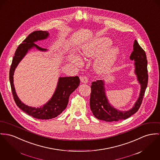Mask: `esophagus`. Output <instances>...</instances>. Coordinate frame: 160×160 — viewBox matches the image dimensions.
<instances>
[{
	"label": "esophagus",
	"instance_id": "34e87169",
	"mask_svg": "<svg viewBox=\"0 0 160 160\" xmlns=\"http://www.w3.org/2000/svg\"><path fill=\"white\" fill-rule=\"evenodd\" d=\"M80 81L83 83H87L88 82V78L86 76H82L80 77Z\"/></svg>",
	"mask_w": 160,
	"mask_h": 160
}]
</instances>
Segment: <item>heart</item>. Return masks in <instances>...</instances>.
Instances as JSON below:
<instances>
[{"mask_svg":"<svg viewBox=\"0 0 160 160\" xmlns=\"http://www.w3.org/2000/svg\"><path fill=\"white\" fill-rule=\"evenodd\" d=\"M112 44V41L108 37L94 38L82 46L81 54L85 57H93L104 51L96 60L94 68L98 73L105 74L114 65L121 53V49L118 46L110 48ZM69 60L75 66H79L82 64L80 59L77 55H71Z\"/></svg>","mask_w":160,"mask_h":160,"instance_id":"b5f03b06","label":"heart"}]
</instances>
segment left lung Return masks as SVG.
I'll list each match as a JSON object with an SVG mask.
<instances>
[{
    "instance_id": "obj_1",
    "label": "left lung",
    "mask_w": 160,
    "mask_h": 160,
    "mask_svg": "<svg viewBox=\"0 0 160 160\" xmlns=\"http://www.w3.org/2000/svg\"><path fill=\"white\" fill-rule=\"evenodd\" d=\"M130 59L135 62V74L141 85L138 100L130 110H119L111 105L107 98L105 81L100 80L93 82L91 86L90 108L93 115L98 119L106 122L118 121L127 119L139 110L148 86V60L145 51L141 48L136 40H135L133 51L131 53Z\"/></svg>"
}]
</instances>
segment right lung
I'll use <instances>...</instances> for the list:
<instances>
[{
  "label": "right lung",
  "instance_id": "right-lung-1",
  "mask_svg": "<svg viewBox=\"0 0 160 160\" xmlns=\"http://www.w3.org/2000/svg\"><path fill=\"white\" fill-rule=\"evenodd\" d=\"M49 37V33L47 31L39 30L30 33L18 47L10 70V82L12 96L17 106L29 116L43 120L52 119L60 114L66 108L70 95L80 84V79L78 76L59 77L57 86L52 97L46 103L39 108L25 105L17 96L13 83V75L16 68L28 50L35 48L41 52H46L48 50L39 47L35 42L46 39Z\"/></svg>",
  "mask_w": 160,
  "mask_h": 160
}]
</instances>
